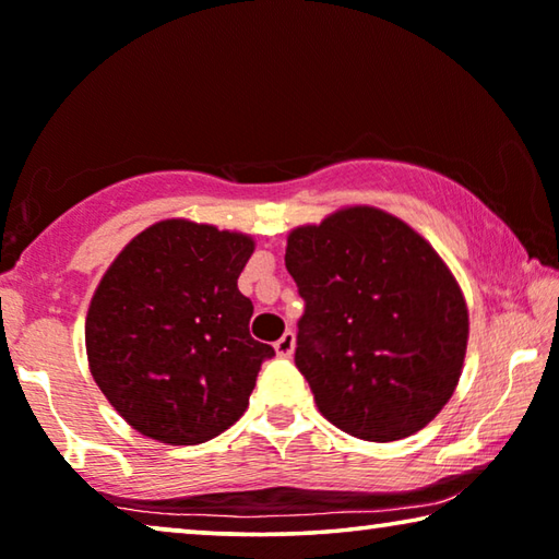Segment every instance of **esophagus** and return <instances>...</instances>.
I'll return each mask as SVG.
<instances>
[{
  "label": "esophagus",
  "mask_w": 559,
  "mask_h": 559,
  "mask_svg": "<svg viewBox=\"0 0 559 559\" xmlns=\"http://www.w3.org/2000/svg\"><path fill=\"white\" fill-rule=\"evenodd\" d=\"M274 352H277V356H282V359H289L292 352H295V334L292 332L282 334L277 344H274Z\"/></svg>",
  "instance_id": "obj_1"
}]
</instances>
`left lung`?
I'll list each match as a JSON object with an SVG mask.
<instances>
[{"mask_svg": "<svg viewBox=\"0 0 559 559\" xmlns=\"http://www.w3.org/2000/svg\"><path fill=\"white\" fill-rule=\"evenodd\" d=\"M305 314L295 364L322 416L389 443L431 424L459 386L468 307L438 252L379 207L336 210L287 237Z\"/></svg>", "mask_w": 559, "mask_h": 559, "instance_id": "8db88e82", "label": "left lung"}]
</instances>
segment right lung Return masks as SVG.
<instances>
[{
  "mask_svg": "<svg viewBox=\"0 0 559 559\" xmlns=\"http://www.w3.org/2000/svg\"><path fill=\"white\" fill-rule=\"evenodd\" d=\"M250 235L160 219L128 242L86 314L91 377L128 426L170 445L227 431L250 404L270 344L250 336L237 277Z\"/></svg>",
  "mask_w": 559,
  "mask_h": 559,
  "instance_id": "1",
  "label": "right lung"
}]
</instances>
